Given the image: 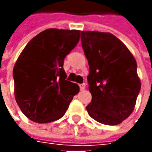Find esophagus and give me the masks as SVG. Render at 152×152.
<instances>
[{
	"label": "esophagus",
	"instance_id": "1",
	"mask_svg": "<svg viewBox=\"0 0 152 152\" xmlns=\"http://www.w3.org/2000/svg\"><path fill=\"white\" fill-rule=\"evenodd\" d=\"M79 87H80V90H81V91H84L85 89V84H81V85H79Z\"/></svg>",
	"mask_w": 152,
	"mask_h": 152
}]
</instances>
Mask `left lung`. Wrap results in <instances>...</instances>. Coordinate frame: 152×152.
<instances>
[{
    "instance_id": "1",
    "label": "left lung",
    "mask_w": 152,
    "mask_h": 152,
    "mask_svg": "<svg viewBox=\"0 0 152 152\" xmlns=\"http://www.w3.org/2000/svg\"><path fill=\"white\" fill-rule=\"evenodd\" d=\"M88 60L91 102L86 107L93 119L117 125L133 113L141 83L137 63L129 50L111 33L81 31Z\"/></svg>"
}]
</instances>
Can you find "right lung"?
<instances>
[{
    "instance_id": "1",
    "label": "right lung",
    "mask_w": 152,
    "mask_h": 152,
    "mask_svg": "<svg viewBox=\"0 0 152 152\" xmlns=\"http://www.w3.org/2000/svg\"><path fill=\"white\" fill-rule=\"evenodd\" d=\"M80 30L48 28L27 44L13 67L14 95L28 119L46 124L61 118L77 84L66 80L64 58L77 45Z\"/></svg>"
}]
</instances>
